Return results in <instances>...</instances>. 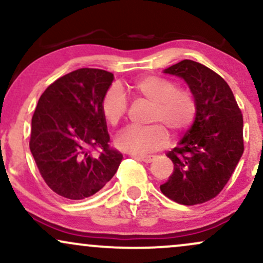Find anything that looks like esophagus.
<instances>
[{"instance_id": "34e87169", "label": "esophagus", "mask_w": 263, "mask_h": 263, "mask_svg": "<svg viewBox=\"0 0 263 263\" xmlns=\"http://www.w3.org/2000/svg\"><path fill=\"white\" fill-rule=\"evenodd\" d=\"M136 159H140V161L144 163H151L155 161V156H134Z\"/></svg>"}]
</instances>
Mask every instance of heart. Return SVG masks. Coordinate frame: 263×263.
<instances>
[{
    "mask_svg": "<svg viewBox=\"0 0 263 263\" xmlns=\"http://www.w3.org/2000/svg\"><path fill=\"white\" fill-rule=\"evenodd\" d=\"M134 89L138 95L153 102L149 121L158 122L178 134L188 128L197 115L194 93L185 87L164 78L149 75L138 79ZM127 96L119 85H112L105 92L101 102L104 117L110 125H117L127 114ZM161 125L128 126L117 135V148L131 155H146L165 146L168 135Z\"/></svg>",
    "mask_w": 263,
    "mask_h": 263,
    "instance_id": "b5f03b06",
    "label": "heart"
}]
</instances>
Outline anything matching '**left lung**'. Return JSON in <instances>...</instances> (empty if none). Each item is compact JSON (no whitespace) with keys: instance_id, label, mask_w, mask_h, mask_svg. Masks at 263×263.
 <instances>
[{"instance_id":"obj_1","label":"left lung","mask_w":263,"mask_h":263,"mask_svg":"<svg viewBox=\"0 0 263 263\" xmlns=\"http://www.w3.org/2000/svg\"><path fill=\"white\" fill-rule=\"evenodd\" d=\"M163 73L185 80L197 100V115L167 153L174 171L161 192L176 203L203 204L224 189L242 156V114L228 83L208 66L184 59Z\"/></svg>"}]
</instances>
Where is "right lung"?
<instances>
[{"mask_svg": "<svg viewBox=\"0 0 263 263\" xmlns=\"http://www.w3.org/2000/svg\"><path fill=\"white\" fill-rule=\"evenodd\" d=\"M112 80L110 71L81 68L57 79L39 98L29 148L44 182L60 197H91L119 170L122 155L108 146L101 110Z\"/></svg>", "mask_w": 263, "mask_h": 263, "instance_id": "right-lung-1", "label": "right lung"}]
</instances>
